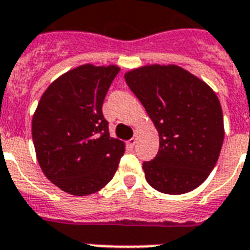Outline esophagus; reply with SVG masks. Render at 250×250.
Returning a JSON list of instances; mask_svg holds the SVG:
<instances>
[{
	"mask_svg": "<svg viewBox=\"0 0 250 250\" xmlns=\"http://www.w3.org/2000/svg\"><path fill=\"white\" fill-rule=\"evenodd\" d=\"M136 142H137V138H136V137H133V138H130V140L127 141V145L130 146V147H134Z\"/></svg>",
	"mask_w": 250,
	"mask_h": 250,
	"instance_id": "34e87169",
	"label": "esophagus"
}]
</instances>
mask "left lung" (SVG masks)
<instances>
[{"mask_svg": "<svg viewBox=\"0 0 250 250\" xmlns=\"http://www.w3.org/2000/svg\"><path fill=\"white\" fill-rule=\"evenodd\" d=\"M125 80L158 130V154L142 165L147 183L170 195L199 187L215 167L224 141L216 93L175 64L142 65L127 71Z\"/></svg>", "mask_w": 250, "mask_h": 250, "instance_id": "1", "label": "left lung"}]
</instances>
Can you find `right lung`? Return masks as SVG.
Wrapping results in <instances>:
<instances>
[{
	"instance_id": "right-lung-1",
	"label": "right lung",
	"mask_w": 250,
	"mask_h": 250,
	"mask_svg": "<svg viewBox=\"0 0 250 250\" xmlns=\"http://www.w3.org/2000/svg\"><path fill=\"white\" fill-rule=\"evenodd\" d=\"M118 65L83 64L48 85L34 112L31 133L39 166L48 181L75 196L108 185L125 153L109 136L103 103Z\"/></svg>"
}]
</instances>
